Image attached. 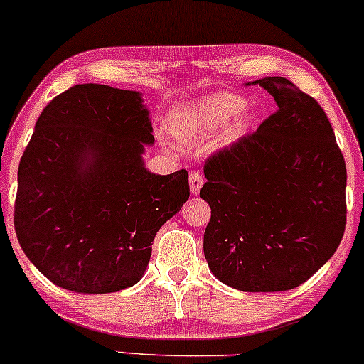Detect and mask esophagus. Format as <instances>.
<instances>
[{"label": "esophagus", "instance_id": "obj_1", "mask_svg": "<svg viewBox=\"0 0 364 364\" xmlns=\"http://www.w3.org/2000/svg\"><path fill=\"white\" fill-rule=\"evenodd\" d=\"M188 181H191V192L193 193V196H197V193L200 192L202 186H204V178H202L199 172H191Z\"/></svg>", "mask_w": 364, "mask_h": 364}]
</instances>
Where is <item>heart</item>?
<instances>
[{
    "mask_svg": "<svg viewBox=\"0 0 364 364\" xmlns=\"http://www.w3.org/2000/svg\"><path fill=\"white\" fill-rule=\"evenodd\" d=\"M247 102L237 93L217 92L172 108L168 115V129L173 139L182 144H197L217 134L230 124L225 140H232L247 129L251 115L242 112Z\"/></svg>",
    "mask_w": 364,
    "mask_h": 364,
    "instance_id": "heart-1",
    "label": "heart"
}]
</instances>
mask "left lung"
I'll use <instances>...</instances> for the list:
<instances>
[{
	"instance_id": "1",
	"label": "left lung",
	"mask_w": 364,
	"mask_h": 364,
	"mask_svg": "<svg viewBox=\"0 0 364 364\" xmlns=\"http://www.w3.org/2000/svg\"><path fill=\"white\" fill-rule=\"evenodd\" d=\"M251 85V83H247ZM277 112L207 159L204 256L245 292L294 289L336 252L346 225V164L326 113L282 77L256 80Z\"/></svg>"
}]
</instances>
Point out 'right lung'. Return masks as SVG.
Segmentation results:
<instances>
[{"mask_svg": "<svg viewBox=\"0 0 364 364\" xmlns=\"http://www.w3.org/2000/svg\"><path fill=\"white\" fill-rule=\"evenodd\" d=\"M141 93L75 85L38 117L18 168L15 230L53 284L107 294L136 284L159 229L188 199V173L145 168Z\"/></svg>", "mask_w": 364, "mask_h": 364, "instance_id": "right-lung-1", "label": "right lung"}]
</instances>
